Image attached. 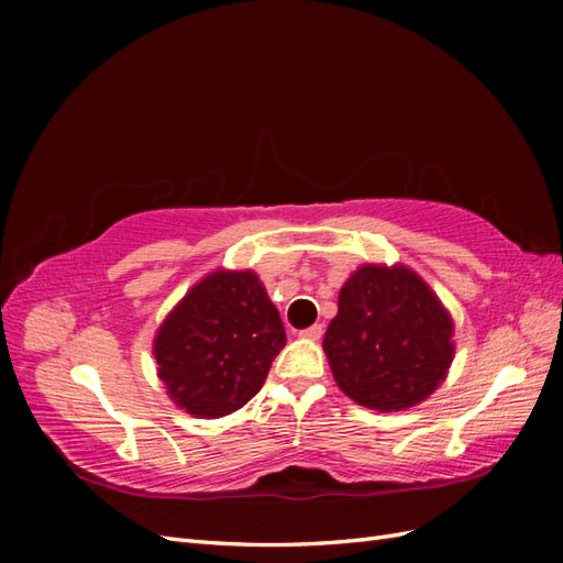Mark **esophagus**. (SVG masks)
<instances>
[{
	"label": "esophagus",
	"mask_w": 563,
	"mask_h": 563,
	"mask_svg": "<svg viewBox=\"0 0 563 563\" xmlns=\"http://www.w3.org/2000/svg\"><path fill=\"white\" fill-rule=\"evenodd\" d=\"M321 333H323V327H321V323H314V327H310V329H302L298 335L305 338V340H319Z\"/></svg>",
	"instance_id": "34e87169"
}]
</instances>
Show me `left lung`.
<instances>
[{
  "mask_svg": "<svg viewBox=\"0 0 563 563\" xmlns=\"http://www.w3.org/2000/svg\"><path fill=\"white\" fill-rule=\"evenodd\" d=\"M338 387L389 413L428 399L453 362V319L406 265H362L340 288L323 335Z\"/></svg>",
  "mask_w": 563,
  "mask_h": 563,
  "instance_id": "left-lung-1",
  "label": "left lung"
}]
</instances>
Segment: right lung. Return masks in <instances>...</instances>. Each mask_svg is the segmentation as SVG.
Listing matches in <instances>:
<instances>
[{"label": "right lung", "mask_w": 563, "mask_h": 563, "mask_svg": "<svg viewBox=\"0 0 563 563\" xmlns=\"http://www.w3.org/2000/svg\"><path fill=\"white\" fill-rule=\"evenodd\" d=\"M284 345V323L258 275L216 269L166 314L152 354L178 408L223 418L258 395Z\"/></svg>", "instance_id": "obj_1"}]
</instances>
